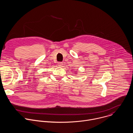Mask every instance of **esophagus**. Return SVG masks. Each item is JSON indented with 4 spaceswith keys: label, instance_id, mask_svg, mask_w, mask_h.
I'll return each mask as SVG.
<instances>
[{
    "label": "esophagus",
    "instance_id": "1",
    "mask_svg": "<svg viewBox=\"0 0 133 133\" xmlns=\"http://www.w3.org/2000/svg\"><path fill=\"white\" fill-rule=\"evenodd\" d=\"M58 66L59 67H62L63 66V63L62 62H59L58 63Z\"/></svg>",
    "mask_w": 133,
    "mask_h": 133
}]
</instances>
